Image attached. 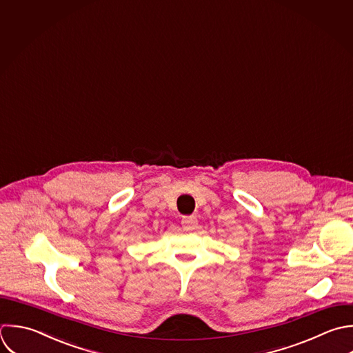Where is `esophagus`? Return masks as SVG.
I'll return each instance as SVG.
<instances>
[{"label": "esophagus", "instance_id": "esophagus-1", "mask_svg": "<svg viewBox=\"0 0 353 353\" xmlns=\"http://www.w3.org/2000/svg\"><path fill=\"white\" fill-rule=\"evenodd\" d=\"M181 224L184 225L185 230H194L198 225V220L195 216H184L181 219Z\"/></svg>", "mask_w": 353, "mask_h": 353}]
</instances>
